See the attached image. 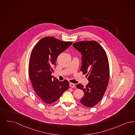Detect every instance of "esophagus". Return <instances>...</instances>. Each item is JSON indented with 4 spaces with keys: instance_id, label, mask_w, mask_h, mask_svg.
Instances as JSON below:
<instances>
[{
    "instance_id": "obj_1",
    "label": "esophagus",
    "mask_w": 135,
    "mask_h": 135,
    "mask_svg": "<svg viewBox=\"0 0 135 135\" xmlns=\"http://www.w3.org/2000/svg\"><path fill=\"white\" fill-rule=\"evenodd\" d=\"M70 87H71V88H74L75 87V85L73 83H70Z\"/></svg>"
}]
</instances>
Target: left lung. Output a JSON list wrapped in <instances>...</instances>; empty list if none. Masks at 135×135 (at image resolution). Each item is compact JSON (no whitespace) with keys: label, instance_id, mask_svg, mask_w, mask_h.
<instances>
[{"label":"left lung","instance_id":"8db88e82","mask_svg":"<svg viewBox=\"0 0 135 135\" xmlns=\"http://www.w3.org/2000/svg\"><path fill=\"white\" fill-rule=\"evenodd\" d=\"M73 45L82 55L80 70L83 75H87L89 82L85 87L81 84L76 85V88L84 93L80 102L86 107H92L102 98L108 84L109 65L107 55L96 41H80Z\"/></svg>","mask_w":135,"mask_h":135}]
</instances>
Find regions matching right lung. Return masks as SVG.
I'll return each mask as SVG.
<instances>
[{
	"instance_id": "1",
	"label": "right lung",
	"mask_w": 135,
	"mask_h": 135,
	"mask_svg": "<svg viewBox=\"0 0 135 135\" xmlns=\"http://www.w3.org/2000/svg\"><path fill=\"white\" fill-rule=\"evenodd\" d=\"M53 37H45L38 42L30 57L29 75L36 93L44 103L54 102L69 88V82L59 81L51 74L58 56L72 44Z\"/></svg>"
}]
</instances>
